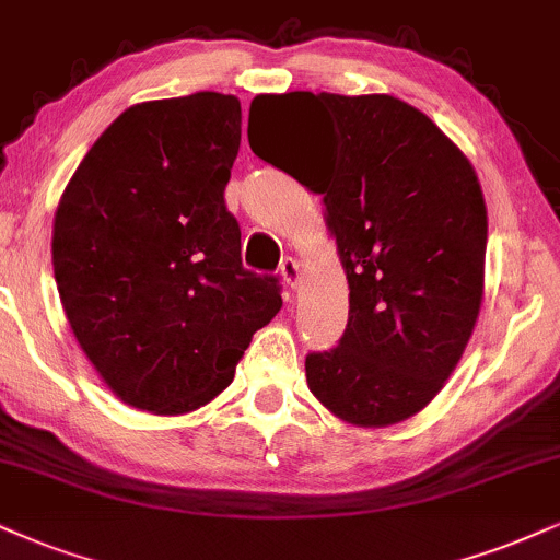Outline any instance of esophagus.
I'll return each mask as SVG.
<instances>
[{
    "label": "esophagus",
    "instance_id": "obj_1",
    "mask_svg": "<svg viewBox=\"0 0 560 560\" xmlns=\"http://www.w3.org/2000/svg\"><path fill=\"white\" fill-rule=\"evenodd\" d=\"M281 279H284V284L287 287H298V281H300V262L294 260V258H284L281 260Z\"/></svg>",
    "mask_w": 560,
    "mask_h": 560
}]
</instances>
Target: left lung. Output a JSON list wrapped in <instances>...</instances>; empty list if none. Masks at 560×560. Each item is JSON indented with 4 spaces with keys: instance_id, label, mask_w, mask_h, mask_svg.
<instances>
[{
    "instance_id": "left-lung-1",
    "label": "left lung",
    "mask_w": 560,
    "mask_h": 560,
    "mask_svg": "<svg viewBox=\"0 0 560 560\" xmlns=\"http://www.w3.org/2000/svg\"><path fill=\"white\" fill-rule=\"evenodd\" d=\"M284 109L328 119L326 164L305 185L323 198L349 281L345 336L305 357L307 386L345 422L394 425L433 401L480 315V182L433 119L386 93L255 96L250 119ZM250 148L276 164L255 138Z\"/></svg>"
}]
</instances>
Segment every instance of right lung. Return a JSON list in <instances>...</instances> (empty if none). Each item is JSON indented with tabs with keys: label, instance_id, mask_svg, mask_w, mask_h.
Here are the masks:
<instances>
[{
	"label": "right lung",
	"instance_id": "right-lung-1",
	"mask_svg": "<svg viewBox=\"0 0 560 560\" xmlns=\"http://www.w3.org/2000/svg\"><path fill=\"white\" fill-rule=\"evenodd\" d=\"M240 138L234 96L143 101L106 127L59 200V300L80 349L130 407H203L281 310L279 279L242 266L224 203Z\"/></svg>",
	"mask_w": 560,
	"mask_h": 560
}]
</instances>
